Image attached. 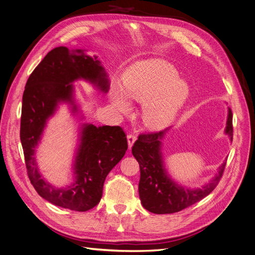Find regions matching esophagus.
I'll use <instances>...</instances> for the list:
<instances>
[{"instance_id":"34e87169","label":"esophagus","mask_w":255,"mask_h":255,"mask_svg":"<svg viewBox=\"0 0 255 255\" xmlns=\"http://www.w3.org/2000/svg\"><path fill=\"white\" fill-rule=\"evenodd\" d=\"M127 139H128V146L129 148H131L133 146L135 139H136V136L134 134H128L127 135Z\"/></svg>"}]
</instances>
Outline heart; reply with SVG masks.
<instances>
[{"label":"heart","instance_id":"b5f03b06","mask_svg":"<svg viewBox=\"0 0 255 255\" xmlns=\"http://www.w3.org/2000/svg\"><path fill=\"white\" fill-rule=\"evenodd\" d=\"M187 88L178 81V73L170 64L161 60L142 62L124 77V90L115 86L112 104L120 112L131 109L130 101L145 103L143 119L150 128H162L170 123L182 107Z\"/></svg>","mask_w":255,"mask_h":255}]
</instances>
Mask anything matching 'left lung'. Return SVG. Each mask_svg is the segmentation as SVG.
I'll list each match as a JSON object with an SVG mask.
<instances>
[{"instance_id": "left-lung-1", "label": "left lung", "mask_w": 255, "mask_h": 255, "mask_svg": "<svg viewBox=\"0 0 255 255\" xmlns=\"http://www.w3.org/2000/svg\"><path fill=\"white\" fill-rule=\"evenodd\" d=\"M167 130L139 134L132 146V154L139 164L138 193L140 203L148 211L156 214L174 213L200 202L218 186L224 173L226 162L212 180L197 189H187L173 182L166 172L161 151L162 138ZM225 133L233 137L232 111L228 110Z\"/></svg>"}]
</instances>
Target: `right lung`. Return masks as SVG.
<instances>
[{
	"label": "right lung",
	"mask_w": 255,
	"mask_h": 255,
	"mask_svg": "<svg viewBox=\"0 0 255 255\" xmlns=\"http://www.w3.org/2000/svg\"><path fill=\"white\" fill-rule=\"evenodd\" d=\"M80 79L90 82L103 92L109 89L107 74L97 56L91 58L84 50L71 51L64 46L47 53L26 83L20 136L27 174L36 192L55 206L84 212L100 203L106 176L126 153L128 144L123 129L120 126H82L73 164L74 182L65 188H55L46 182L34 157L47 121L59 103H69L72 112L78 111L72 83Z\"/></svg>",
	"instance_id": "obj_1"
}]
</instances>
